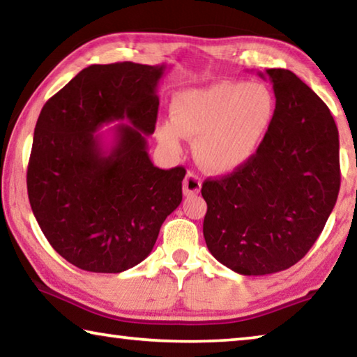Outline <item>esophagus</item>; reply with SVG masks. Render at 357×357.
Listing matches in <instances>:
<instances>
[{
  "instance_id": "1",
  "label": "esophagus",
  "mask_w": 357,
  "mask_h": 357,
  "mask_svg": "<svg viewBox=\"0 0 357 357\" xmlns=\"http://www.w3.org/2000/svg\"><path fill=\"white\" fill-rule=\"evenodd\" d=\"M183 190H184V195H197V193L202 190L200 178H198L197 174L192 172L187 173L184 178V183H183Z\"/></svg>"
}]
</instances>
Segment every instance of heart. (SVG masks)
<instances>
[{"instance_id":"obj_1","label":"heart","mask_w":357,"mask_h":357,"mask_svg":"<svg viewBox=\"0 0 357 357\" xmlns=\"http://www.w3.org/2000/svg\"><path fill=\"white\" fill-rule=\"evenodd\" d=\"M275 116V99L263 83L222 82L181 91L172 119L162 121L157 138L173 153L184 137L195 138L193 154L204 170L228 174L257 155Z\"/></svg>"}]
</instances>
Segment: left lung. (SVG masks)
<instances>
[{
  "label": "left lung",
  "mask_w": 357,
  "mask_h": 357,
  "mask_svg": "<svg viewBox=\"0 0 357 357\" xmlns=\"http://www.w3.org/2000/svg\"><path fill=\"white\" fill-rule=\"evenodd\" d=\"M275 116L241 170L204 181L203 236L217 261L243 275L291 268L310 250L340 189L338 130L324 102L287 69H266Z\"/></svg>",
  "instance_id": "left-lung-1"
}]
</instances>
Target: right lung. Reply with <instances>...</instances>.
<instances>
[{"mask_svg": "<svg viewBox=\"0 0 357 357\" xmlns=\"http://www.w3.org/2000/svg\"><path fill=\"white\" fill-rule=\"evenodd\" d=\"M165 70L167 64H93L39 114L29 204L53 249L83 271L116 274L142 263L183 202L184 168L162 170L148 154ZM114 120L121 124L105 142L95 132Z\"/></svg>", "mask_w": 357, "mask_h": 357, "instance_id": "add662e5", "label": "right lung"}]
</instances>
